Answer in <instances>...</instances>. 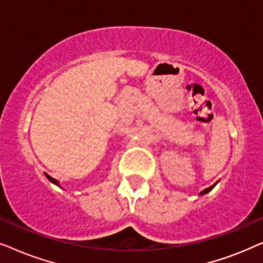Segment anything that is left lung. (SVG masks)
<instances>
[{
	"label": "left lung",
	"instance_id": "8db88e82",
	"mask_svg": "<svg viewBox=\"0 0 263 263\" xmlns=\"http://www.w3.org/2000/svg\"><path fill=\"white\" fill-rule=\"evenodd\" d=\"M217 183H218V182H217ZM217 183H215V184H217ZM215 184H213V185H211V186H210V188H207V189H204V190H202V192H201V193H200V195H204V194L210 193V192H211V190L214 188V186H215Z\"/></svg>",
	"mask_w": 263,
	"mask_h": 263
}]
</instances>
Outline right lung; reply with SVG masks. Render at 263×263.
<instances>
[{"label": "right lung", "instance_id": "add662e5", "mask_svg": "<svg viewBox=\"0 0 263 263\" xmlns=\"http://www.w3.org/2000/svg\"><path fill=\"white\" fill-rule=\"evenodd\" d=\"M45 176H46V177H48V179H49V181H50V182H51V183H53V184H56V185H59V186H60V184H59V181H57V179H55V178H52V177H51V176H49L48 174H45Z\"/></svg>", "mask_w": 263, "mask_h": 263}]
</instances>
